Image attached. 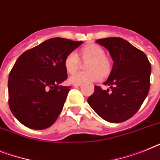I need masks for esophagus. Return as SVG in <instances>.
I'll return each instance as SVG.
<instances>
[{
    "mask_svg": "<svg viewBox=\"0 0 160 160\" xmlns=\"http://www.w3.org/2000/svg\"><path fill=\"white\" fill-rule=\"evenodd\" d=\"M81 84H73V87H80Z\"/></svg>",
    "mask_w": 160,
    "mask_h": 160,
    "instance_id": "34e87169",
    "label": "esophagus"
}]
</instances>
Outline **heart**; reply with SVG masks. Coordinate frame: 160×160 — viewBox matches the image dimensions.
<instances>
[{"instance_id": "b5f03b06", "label": "heart", "mask_w": 160, "mask_h": 160, "mask_svg": "<svg viewBox=\"0 0 160 160\" xmlns=\"http://www.w3.org/2000/svg\"><path fill=\"white\" fill-rule=\"evenodd\" d=\"M83 60H90L88 63V72H79L69 78L70 82L73 84H82L88 82H95L101 78L102 74H107L110 71V61L105 57V52L97 44L87 45L82 49ZM80 59L76 52H70L67 54L64 61V65L69 73H73L78 69Z\"/></svg>"}]
</instances>
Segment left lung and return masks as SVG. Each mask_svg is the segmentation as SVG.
<instances>
[{
    "instance_id": "1",
    "label": "left lung",
    "mask_w": 160,
    "mask_h": 160,
    "mask_svg": "<svg viewBox=\"0 0 160 160\" xmlns=\"http://www.w3.org/2000/svg\"><path fill=\"white\" fill-rule=\"evenodd\" d=\"M96 43L109 52L113 66L103 82L109 89L95 86L87 102L105 121L123 122L138 111L148 95L151 63L145 53L122 38L97 39Z\"/></svg>"
}]
</instances>
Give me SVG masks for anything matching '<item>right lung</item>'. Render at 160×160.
Returning <instances> with one entry per match:
<instances>
[{"label": "right lung", "instance_id": "obj_1", "mask_svg": "<svg viewBox=\"0 0 160 160\" xmlns=\"http://www.w3.org/2000/svg\"><path fill=\"white\" fill-rule=\"evenodd\" d=\"M82 43L52 38L18 58L8 81L9 105L23 125L32 129H47L59 117L71 87L61 85L67 78L64 61Z\"/></svg>", "mask_w": 160, "mask_h": 160}]
</instances>
